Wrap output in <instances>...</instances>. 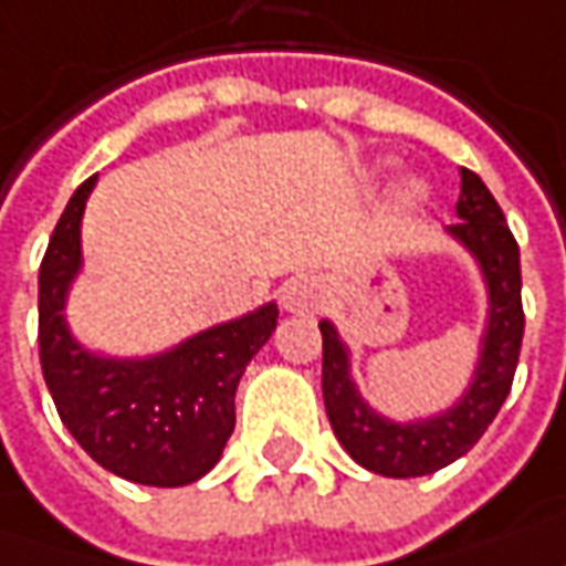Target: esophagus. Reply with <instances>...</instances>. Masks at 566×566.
<instances>
[{
  "mask_svg": "<svg viewBox=\"0 0 566 566\" xmlns=\"http://www.w3.org/2000/svg\"><path fill=\"white\" fill-rule=\"evenodd\" d=\"M284 310H294V313H306V310H319L322 291L319 284L310 282V279H294L287 282L282 294Z\"/></svg>",
  "mask_w": 566,
  "mask_h": 566,
  "instance_id": "esophagus-1",
  "label": "esophagus"
}]
</instances>
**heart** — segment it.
Returning <instances> with one entry per match:
<instances>
[{"mask_svg": "<svg viewBox=\"0 0 566 566\" xmlns=\"http://www.w3.org/2000/svg\"><path fill=\"white\" fill-rule=\"evenodd\" d=\"M419 197H422V187L413 185V181L403 185V190H400V200H403V203H417Z\"/></svg>", "mask_w": 566, "mask_h": 566, "instance_id": "b5f03b06", "label": "heart"}]
</instances>
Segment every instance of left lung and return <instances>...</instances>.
Returning <instances> with one entry per match:
<instances>
[{
  "label": "left lung",
  "instance_id": "left-lung-1",
  "mask_svg": "<svg viewBox=\"0 0 566 566\" xmlns=\"http://www.w3.org/2000/svg\"><path fill=\"white\" fill-rule=\"evenodd\" d=\"M458 216L460 222L448 231L476 256L482 269L489 287V325L473 381L454 407L417 422L379 417L350 379V357L335 325L328 319L319 322L322 398L328 422L344 451L379 476H426L463 458L492 426L514 385L526 322L520 301V247L492 190L470 168H460Z\"/></svg>",
  "mask_w": 566,
  "mask_h": 566
}]
</instances>
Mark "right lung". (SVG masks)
I'll return each mask as SVG.
<instances>
[{"mask_svg":"<svg viewBox=\"0 0 566 566\" xmlns=\"http://www.w3.org/2000/svg\"><path fill=\"white\" fill-rule=\"evenodd\" d=\"M96 175L74 190L40 263V366L55 410L108 473L175 489L206 476L234 432V391L275 332L279 306L212 325L147 360L96 357L71 338L65 297L81 269V216Z\"/></svg>","mask_w":566,"mask_h":566,"instance_id":"obj_1","label":"right lung"}]
</instances>
